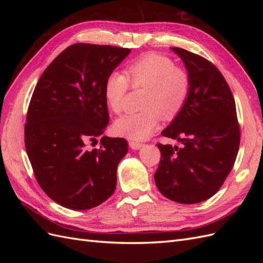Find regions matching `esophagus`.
Returning a JSON list of instances; mask_svg holds the SVG:
<instances>
[{
	"label": "esophagus",
	"instance_id": "34e87169",
	"mask_svg": "<svg viewBox=\"0 0 263 263\" xmlns=\"http://www.w3.org/2000/svg\"><path fill=\"white\" fill-rule=\"evenodd\" d=\"M129 146H130V148L132 149H135V150H138V149H140V148H142V145L141 142H139V141H135V140H129Z\"/></svg>",
	"mask_w": 263,
	"mask_h": 263
}]
</instances>
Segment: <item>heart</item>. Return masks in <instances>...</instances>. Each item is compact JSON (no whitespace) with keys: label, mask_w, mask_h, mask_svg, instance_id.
<instances>
[{"label":"heart","mask_w":263,"mask_h":263,"mask_svg":"<svg viewBox=\"0 0 263 263\" xmlns=\"http://www.w3.org/2000/svg\"><path fill=\"white\" fill-rule=\"evenodd\" d=\"M129 86L145 87L141 97L144 108L118 118L114 128L126 138L144 140L158 128L161 116L170 121L181 112L190 94L191 78L169 57L154 52L141 55L125 67L124 74L114 71L106 78L103 93L114 113L123 112Z\"/></svg>","instance_id":"obj_1"}]
</instances>
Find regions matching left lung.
Wrapping results in <instances>:
<instances>
[{"label":"left lung","mask_w":263,"mask_h":263,"mask_svg":"<svg viewBox=\"0 0 263 263\" xmlns=\"http://www.w3.org/2000/svg\"><path fill=\"white\" fill-rule=\"evenodd\" d=\"M191 78L185 105L161 133L182 147L158 144L161 160L155 173L160 193L181 204L209 200L232 171L239 149L236 104L220 71L201 55L172 47Z\"/></svg>","instance_id":"8db88e82"}]
</instances>
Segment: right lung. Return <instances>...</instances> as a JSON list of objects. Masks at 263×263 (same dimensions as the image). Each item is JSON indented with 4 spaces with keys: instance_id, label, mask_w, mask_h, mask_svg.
I'll list each match as a JSON object with an SVG mask.
<instances>
[{
    "instance_id": "right-lung-1",
    "label": "right lung",
    "mask_w": 263,
    "mask_h": 263,
    "mask_svg": "<svg viewBox=\"0 0 263 263\" xmlns=\"http://www.w3.org/2000/svg\"><path fill=\"white\" fill-rule=\"evenodd\" d=\"M130 49L107 45L69 46L44 71L31 97L25 147L38 184L66 209L95 208L114 193L124 138L103 136L109 122L104 83Z\"/></svg>"
}]
</instances>
